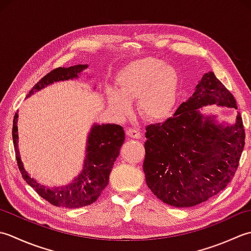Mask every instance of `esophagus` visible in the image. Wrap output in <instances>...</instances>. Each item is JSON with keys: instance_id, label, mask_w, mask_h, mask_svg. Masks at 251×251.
<instances>
[{"instance_id": "34e87169", "label": "esophagus", "mask_w": 251, "mask_h": 251, "mask_svg": "<svg viewBox=\"0 0 251 251\" xmlns=\"http://www.w3.org/2000/svg\"><path fill=\"white\" fill-rule=\"evenodd\" d=\"M126 135L132 137V139H141L142 133L137 129H133V127H129V129H126Z\"/></svg>"}]
</instances>
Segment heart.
<instances>
[{
	"label": "heart",
	"mask_w": 251,
	"mask_h": 251,
	"mask_svg": "<svg viewBox=\"0 0 251 251\" xmlns=\"http://www.w3.org/2000/svg\"><path fill=\"white\" fill-rule=\"evenodd\" d=\"M178 76L162 60L143 58L127 64L115 78V91H108L109 104L119 114L129 111V101L137 100V109L150 119L166 117L175 105Z\"/></svg>",
	"instance_id": "obj_1"
}]
</instances>
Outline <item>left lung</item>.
<instances>
[{
    "label": "left lung",
    "mask_w": 251,
    "mask_h": 251,
    "mask_svg": "<svg viewBox=\"0 0 251 251\" xmlns=\"http://www.w3.org/2000/svg\"><path fill=\"white\" fill-rule=\"evenodd\" d=\"M213 104L237 109L233 94L210 71L175 115L146 126L143 170L147 186L163 202L181 208L196 206L233 180L246 137L243 119L238 112L234 126L214 125L198 111Z\"/></svg>",
    "instance_id": "left-lung-1"
}]
</instances>
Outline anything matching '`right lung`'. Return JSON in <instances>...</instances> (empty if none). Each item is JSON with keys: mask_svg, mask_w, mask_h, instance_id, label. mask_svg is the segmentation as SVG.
Wrapping results in <instances>:
<instances>
[{"mask_svg": "<svg viewBox=\"0 0 251 251\" xmlns=\"http://www.w3.org/2000/svg\"><path fill=\"white\" fill-rule=\"evenodd\" d=\"M86 67L88 65H76L74 67H58L53 69L34 84L27 97L31 95L34 91H39L56 81L76 78L81 71ZM17 118L18 112L15 114L13 120V142L17 165L24 180L34 188L41 197L56 207L74 209L88 206L94 202L109 182L112 166L120 154V148L126 139L124 127L118 125H103L92 127L89 135L83 170L69 185L49 188L34 181L25 170L18 151Z\"/></svg>", "mask_w": 251, "mask_h": 251, "instance_id": "right-lung-1", "label": "right lung"}]
</instances>
